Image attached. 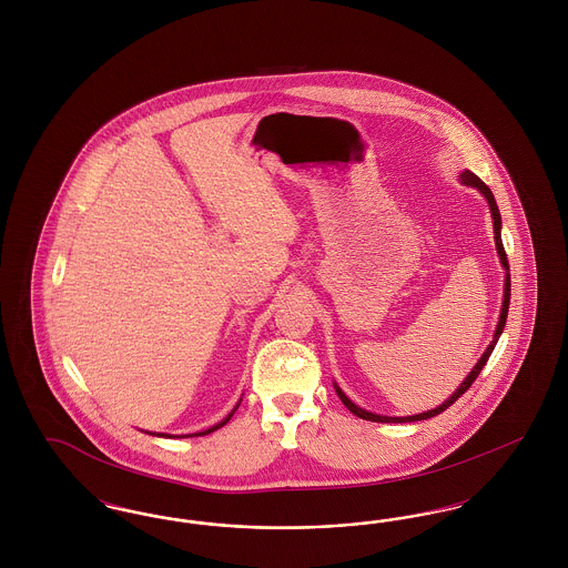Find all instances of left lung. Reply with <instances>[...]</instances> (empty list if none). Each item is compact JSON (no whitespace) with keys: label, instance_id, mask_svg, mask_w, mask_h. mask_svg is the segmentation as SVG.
Masks as SVG:
<instances>
[{"label":"left lung","instance_id":"left-lung-1","mask_svg":"<svg viewBox=\"0 0 568 568\" xmlns=\"http://www.w3.org/2000/svg\"><path fill=\"white\" fill-rule=\"evenodd\" d=\"M459 181H462V185H466V187H475V190L481 191L484 193V197L487 200V204H489V213H491V219H494V241H496V251H498V257H500V264H503V268L507 271L505 274V296H503V308H500V320H498V325H496V332H494V338H491V343L487 345L486 352L484 355L479 357V362L475 364V368L468 373V377L464 378L462 383H459L458 389L443 403V405L436 406L433 410H426V413H417V415H408V417H387V415H377V413H371V410H366V408H362V406L353 405L352 400L345 396V392L338 387V385H334V389H336V394H338V398L343 400V405L347 406L349 410H352L353 415H357L359 419H368V422H381V424H406V422H422V419H430L434 415H438V413H443L445 408H449V406L454 405L456 400H458L459 396L475 383V378L479 377V373L484 371V366H486L487 359H489V355L494 352V347H496V343H498V338H500V334H503V329H505V324H507V313H509V302H511V274H509V262H507V253H505V246H503V239H500V211H498V206H496V200H494V193L489 191L486 183L477 176V174H473L470 170H464L462 174H459Z\"/></svg>","mask_w":568,"mask_h":568}]
</instances>
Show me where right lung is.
I'll return each mask as SVG.
<instances>
[{"instance_id": "right-lung-1", "label": "right lung", "mask_w": 568, "mask_h": 568, "mask_svg": "<svg viewBox=\"0 0 568 568\" xmlns=\"http://www.w3.org/2000/svg\"><path fill=\"white\" fill-rule=\"evenodd\" d=\"M239 405H241V403H239ZM239 405H236V406H234V408H232V413H230V415H227V417H225V419H221V422H219V424H215V426H211V428H209V430H202V433H195V434H185V436H204V434L215 433V430H219V428H223V426H225V424H227V422H230V419H232V415H234V413H236V408H239ZM146 434H153V436H170V434H158V433H146Z\"/></svg>"}]
</instances>
